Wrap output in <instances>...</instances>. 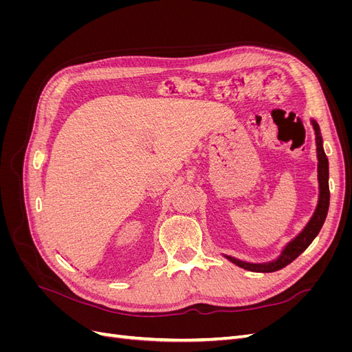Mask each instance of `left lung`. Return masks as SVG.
Returning a JSON list of instances; mask_svg holds the SVG:
<instances>
[{
    "label": "left lung",
    "mask_w": 352,
    "mask_h": 352,
    "mask_svg": "<svg viewBox=\"0 0 352 352\" xmlns=\"http://www.w3.org/2000/svg\"><path fill=\"white\" fill-rule=\"evenodd\" d=\"M313 126L316 131V142H317V158H318V184H320V197H318V206L316 208L314 216L311 220L308 221V225L305 229L298 235L287 247L283 250L280 257L269 264H250L245 263L236 258L228 257L235 264H238L239 267L247 269L251 272H261V273H269V272H276L283 269L285 265L292 263L298 255L302 254L308 245L313 242V239L318 235L320 232L323 223L327 216V210H329V199H330V192H329V163H327V157L323 151V141H322V133H320V127L313 120Z\"/></svg>",
    "instance_id": "1"
}]
</instances>
